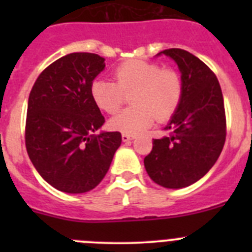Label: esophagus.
Segmentation results:
<instances>
[{"instance_id": "obj_1", "label": "esophagus", "mask_w": 252, "mask_h": 252, "mask_svg": "<svg viewBox=\"0 0 252 252\" xmlns=\"http://www.w3.org/2000/svg\"><path fill=\"white\" fill-rule=\"evenodd\" d=\"M131 140H133L132 135H128V133H122V141L128 142V141H131Z\"/></svg>"}]
</instances>
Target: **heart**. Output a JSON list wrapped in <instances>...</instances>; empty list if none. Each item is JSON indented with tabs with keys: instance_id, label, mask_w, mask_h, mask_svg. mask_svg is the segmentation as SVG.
<instances>
[{
	"instance_id": "obj_1",
	"label": "heart",
	"mask_w": 252,
	"mask_h": 252,
	"mask_svg": "<svg viewBox=\"0 0 252 252\" xmlns=\"http://www.w3.org/2000/svg\"><path fill=\"white\" fill-rule=\"evenodd\" d=\"M115 82L95 79L91 86L94 103L107 113H116L125 102V94H131L135 106L121 111L110 121L113 130L128 135L145 131L155 120L166 121L177 112L183 82L174 69L161 68L148 60L131 59L113 70Z\"/></svg>"
}]
</instances>
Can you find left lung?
Listing matches in <instances>:
<instances>
[{"label":"left lung","instance_id":"obj_1","mask_svg":"<svg viewBox=\"0 0 252 252\" xmlns=\"http://www.w3.org/2000/svg\"><path fill=\"white\" fill-rule=\"evenodd\" d=\"M175 60L182 73L183 95L164 128L168 136L154 139L144 159L149 177L164 188L195 183L215 165L226 140V113L221 86L215 73L183 49L160 51Z\"/></svg>","mask_w":252,"mask_h":252}]
</instances>
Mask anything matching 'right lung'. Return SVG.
I'll return each mask as SVG.
<instances>
[{
    "instance_id": "right-lung-1",
    "label": "right lung",
    "mask_w": 252,
    "mask_h": 252,
    "mask_svg": "<svg viewBox=\"0 0 252 252\" xmlns=\"http://www.w3.org/2000/svg\"><path fill=\"white\" fill-rule=\"evenodd\" d=\"M104 69L93 53H72L40 73L29 95L25 145L43 179L58 190L86 193L101 183L121 133L94 135L104 124L91 86Z\"/></svg>"
}]
</instances>
